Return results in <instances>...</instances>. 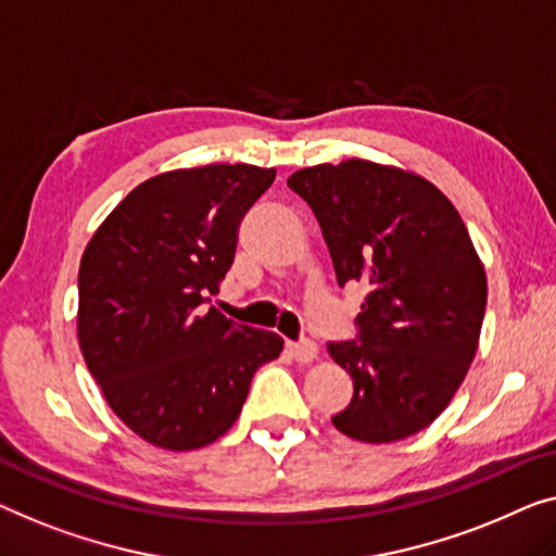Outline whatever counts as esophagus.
Masks as SVG:
<instances>
[{
    "instance_id": "esophagus-1",
    "label": "esophagus",
    "mask_w": 556,
    "mask_h": 556,
    "mask_svg": "<svg viewBox=\"0 0 556 556\" xmlns=\"http://www.w3.org/2000/svg\"><path fill=\"white\" fill-rule=\"evenodd\" d=\"M287 352L292 354L294 362L309 364L317 359V344L309 342V339H302V342H287Z\"/></svg>"
}]
</instances>
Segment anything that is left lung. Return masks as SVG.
Here are the masks:
<instances>
[{
  "mask_svg": "<svg viewBox=\"0 0 556 556\" xmlns=\"http://www.w3.org/2000/svg\"><path fill=\"white\" fill-rule=\"evenodd\" d=\"M312 206L337 281H364L359 337L327 352L352 377L339 432L400 442L446 409L477 354L486 306L484 264L459 212L419 174L346 160L287 179Z\"/></svg>",
  "mask_w": 556,
  "mask_h": 556,
  "instance_id": "obj_1",
  "label": "left lung"
}]
</instances>
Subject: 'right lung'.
<instances>
[{
    "label": "right lung",
    "mask_w": 556,
    "mask_h": 556,
    "mask_svg": "<svg viewBox=\"0 0 556 556\" xmlns=\"http://www.w3.org/2000/svg\"><path fill=\"white\" fill-rule=\"evenodd\" d=\"M277 169L206 164L142 181L114 206L79 264L77 337L106 404L169 452L235 425L254 371L281 337L204 309L235 262L239 222Z\"/></svg>",
    "instance_id": "1"
}]
</instances>
